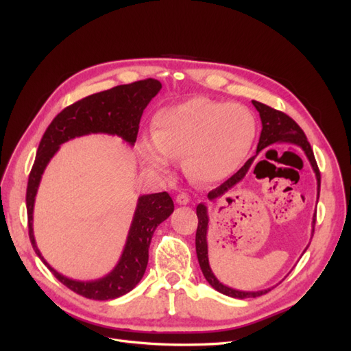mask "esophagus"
Wrapping results in <instances>:
<instances>
[{"label": "esophagus", "instance_id": "obj_1", "mask_svg": "<svg viewBox=\"0 0 351 351\" xmlns=\"http://www.w3.org/2000/svg\"><path fill=\"white\" fill-rule=\"evenodd\" d=\"M189 196L186 195V193H179L178 196H176V202L179 205H188L189 204Z\"/></svg>", "mask_w": 351, "mask_h": 351}]
</instances>
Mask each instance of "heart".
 Wrapping results in <instances>:
<instances>
[{"label":"heart","instance_id":"obj_1","mask_svg":"<svg viewBox=\"0 0 351 351\" xmlns=\"http://www.w3.org/2000/svg\"><path fill=\"white\" fill-rule=\"evenodd\" d=\"M151 136L141 155L149 168L163 172L169 160H180L183 171L199 183L229 176L247 156L256 136V118L237 102L193 98L159 109Z\"/></svg>","mask_w":351,"mask_h":351}]
</instances>
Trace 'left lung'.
<instances>
[{"label": "left lung", "mask_w": 351, "mask_h": 351, "mask_svg": "<svg viewBox=\"0 0 351 351\" xmlns=\"http://www.w3.org/2000/svg\"><path fill=\"white\" fill-rule=\"evenodd\" d=\"M252 104L254 105V108L259 110L261 114V119H262V134H261V139L259 143H257V154H259L262 149H265L266 146L271 145V143H293L300 146L302 149L304 151L306 156L308 158L313 171L316 172V178H317V196L320 195V171L319 166L315 158V154H313L311 146L304 135V132L302 131V128L294 122L289 115H286L282 110L274 109L271 106H267L262 102L257 101H252ZM254 156L250 158L241 169H239L233 176H230L226 182H223L222 185L215 188L213 191L209 192L208 197L210 200L225 195L230 188H233L237 182H241L246 172L249 171L250 165L253 163ZM259 165V163H257ZM256 165V168H257ZM254 168V171H256ZM196 215H197V229H196V254H197V261H199V266L202 269V273H204L205 279L209 282V285L216 289L217 291L226 294V296L230 298H236V299H249V298H257L262 296V294L267 293L269 290H261V291H241V290H234L230 289L225 285L220 283L215 274L212 273L210 267H209V261H208V243H206V232H208V212H206V206L204 204L197 205L196 208ZM316 225V213L313 216V228ZM315 230V229H313Z\"/></svg>", "instance_id": "left-lung-1"}]
</instances>
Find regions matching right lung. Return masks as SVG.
Segmentation results:
<instances>
[{
    "label": "right lung",
    "instance_id": "1",
    "mask_svg": "<svg viewBox=\"0 0 351 351\" xmlns=\"http://www.w3.org/2000/svg\"><path fill=\"white\" fill-rule=\"evenodd\" d=\"M158 80L147 78L82 98L62 109L52 119L40 142L28 176L27 213L29 241L40 259L62 285L92 300H110L131 291L143 278L149 259V245L155 229L173 212V200L168 192L143 195L132 220L123 253L117 267L95 282H77L53 270L41 256L32 233L34 200L45 166L61 143L88 134L118 135L128 143L136 142L143 109L160 90Z\"/></svg>",
    "mask_w": 351,
    "mask_h": 351
}]
</instances>
